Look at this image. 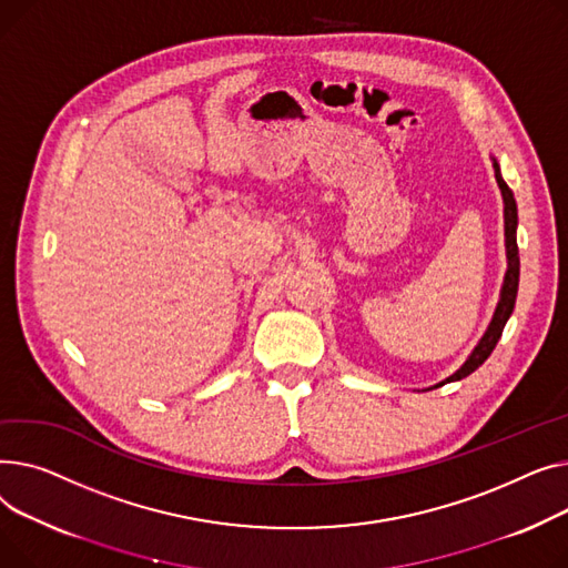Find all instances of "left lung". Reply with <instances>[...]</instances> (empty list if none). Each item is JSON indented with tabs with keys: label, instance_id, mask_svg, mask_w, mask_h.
Wrapping results in <instances>:
<instances>
[{
	"label": "left lung",
	"instance_id": "left-lung-1",
	"mask_svg": "<svg viewBox=\"0 0 568 568\" xmlns=\"http://www.w3.org/2000/svg\"><path fill=\"white\" fill-rule=\"evenodd\" d=\"M495 166V179H497V185L499 190H503V196H505V236H507V258H509V268H507V275H505V286H503V295H499V303H497V310H495V316L486 329V335L481 337L479 346L473 351V355L465 359V364L460 366V369L449 376L447 381H443L440 385L445 383H452V381H460L465 376H470L475 369H479V366L488 359V355L493 353V348L497 346L499 337H503V329L514 312V305H516V293H518V277H520V256H518V243H516V226H518V211H516V199H514V192L509 190V185L505 183V179L499 176V166L497 162L493 164ZM436 385V387H440Z\"/></svg>",
	"mask_w": 568,
	"mask_h": 568
}]
</instances>
